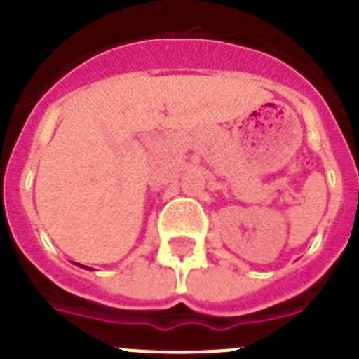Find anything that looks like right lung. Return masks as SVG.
Returning a JSON list of instances; mask_svg holds the SVG:
<instances>
[{
  "mask_svg": "<svg viewBox=\"0 0 359 359\" xmlns=\"http://www.w3.org/2000/svg\"><path fill=\"white\" fill-rule=\"evenodd\" d=\"M84 268H86V266H84Z\"/></svg>",
  "mask_w": 359,
  "mask_h": 359,
  "instance_id": "right-lung-1",
  "label": "right lung"
}]
</instances>
